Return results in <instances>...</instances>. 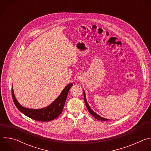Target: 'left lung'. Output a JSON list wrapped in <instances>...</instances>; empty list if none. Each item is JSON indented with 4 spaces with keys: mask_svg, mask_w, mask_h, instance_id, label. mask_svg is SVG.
<instances>
[{
    "mask_svg": "<svg viewBox=\"0 0 151 151\" xmlns=\"http://www.w3.org/2000/svg\"><path fill=\"white\" fill-rule=\"evenodd\" d=\"M83 97H84L85 103L86 106H87V108L88 111H89V112H90L95 118H96V119H99V120H100V121H108V120H109V119H106V118H103V117L100 116L99 115H98L97 114H96L91 109V107H90V106L88 105V103H87V100H86L85 93L84 91H83Z\"/></svg>",
    "mask_w": 151,
    "mask_h": 151,
    "instance_id": "obj_1",
    "label": "left lung"
}]
</instances>
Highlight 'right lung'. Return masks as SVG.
I'll list each match as a JSON object with an SVG mask.
<instances>
[{
	"label": "right lung",
	"instance_id": "obj_1",
	"mask_svg": "<svg viewBox=\"0 0 151 151\" xmlns=\"http://www.w3.org/2000/svg\"><path fill=\"white\" fill-rule=\"evenodd\" d=\"M72 85L73 84L72 83L68 85L54 102L48 106L39 109H28L21 106L15 97L12 87L11 90L12 97L17 109L26 116L37 121L48 122L57 118L63 112L68 94Z\"/></svg>",
	"mask_w": 151,
	"mask_h": 151
}]
</instances>
